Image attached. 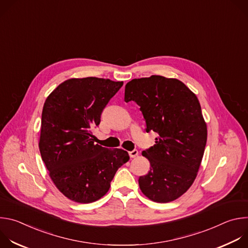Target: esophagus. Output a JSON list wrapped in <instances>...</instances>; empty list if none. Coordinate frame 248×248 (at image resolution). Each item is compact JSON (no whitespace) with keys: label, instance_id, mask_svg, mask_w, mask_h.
Wrapping results in <instances>:
<instances>
[{"label":"esophagus","instance_id":"1","mask_svg":"<svg viewBox=\"0 0 248 248\" xmlns=\"http://www.w3.org/2000/svg\"><path fill=\"white\" fill-rule=\"evenodd\" d=\"M137 155H138V151H137L136 149H134V150H132V151H130V152H129V156H130V158H135Z\"/></svg>","mask_w":248,"mask_h":248}]
</instances>
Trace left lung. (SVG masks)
<instances>
[{
  "instance_id": "obj_1",
  "label": "left lung",
  "mask_w": 248,
  "mask_h": 248,
  "mask_svg": "<svg viewBox=\"0 0 248 248\" xmlns=\"http://www.w3.org/2000/svg\"><path fill=\"white\" fill-rule=\"evenodd\" d=\"M124 101H134L146 131L159 134L154 146L142 152L151 168L138 180L141 191L158 203L178 199L193 184L207 141L196 95L179 79L151 76L127 82Z\"/></svg>"
}]
</instances>
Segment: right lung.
<instances>
[{"label": "right lung", "instance_id": "right-lung-1", "mask_svg": "<svg viewBox=\"0 0 248 248\" xmlns=\"http://www.w3.org/2000/svg\"><path fill=\"white\" fill-rule=\"evenodd\" d=\"M123 81L70 78L46 99L39 150L57 188L68 199L91 203L108 192L120 167L129 160L123 149L95 144L91 128Z\"/></svg>", "mask_w": 248, "mask_h": 248}]
</instances>
